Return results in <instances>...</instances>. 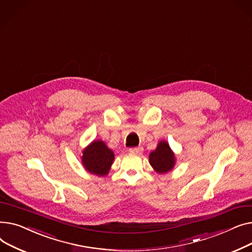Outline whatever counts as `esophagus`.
Masks as SVG:
<instances>
[{
  "instance_id": "1",
  "label": "esophagus",
  "mask_w": 252,
  "mask_h": 252,
  "mask_svg": "<svg viewBox=\"0 0 252 252\" xmlns=\"http://www.w3.org/2000/svg\"><path fill=\"white\" fill-rule=\"evenodd\" d=\"M143 151L142 146H137V147H131V149H129V152L130 153H133V154H141Z\"/></svg>"
}]
</instances>
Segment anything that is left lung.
Returning <instances> with one entry per match:
<instances>
[{
    "label": "left lung",
    "mask_w": 252,
    "mask_h": 252,
    "mask_svg": "<svg viewBox=\"0 0 252 252\" xmlns=\"http://www.w3.org/2000/svg\"><path fill=\"white\" fill-rule=\"evenodd\" d=\"M150 162L158 174L167 173L173 169L175 156L166 141H160L157 150L151 153Z\"/></svg>",
    "instance_id": "left-lung-1"
}]
</instances>
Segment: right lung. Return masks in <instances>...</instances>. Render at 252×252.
I'll return each instance as SVG.
<instances>
[{"mask_svg":"<svg viewBox=\"0 0 252 252\" xmlns=\"http://www.w3.org/2000/svg\"><path fill=\"white\" fill-rule=\"evenodd\" d=\"M113 160L114 153L108 149L105 142L100 140L94 141L83 152V166L88 172L97 176L107 175Z\"/></svg>","mask_w":252,"mask_h":252,"instance_id":"1","label":"right lung"}]
</instances>
